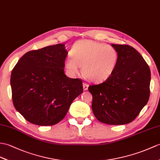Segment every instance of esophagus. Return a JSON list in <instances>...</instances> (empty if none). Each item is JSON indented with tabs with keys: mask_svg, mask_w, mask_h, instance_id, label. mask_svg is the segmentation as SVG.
I'll return each mask as SVG.
<instances>
[{
	"mask_svg": "<svg viewBox=\"0 0 160 160\" xmlns=\"http://www.w3.org/2000/svg\"><path fill=\"white\" fill-rule=\"evenodd\" d=\"M88 88V84L87 83H84L83 84V88L84 91H87Z\"/></svg>",
	"mask_w": 160,
	"mask_h": 160,
	"instance_id": "obj_1",
	"label": "esophagus"
}]
</instances>
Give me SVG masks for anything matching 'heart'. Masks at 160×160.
Listing matches in <instances>:
<instances>
[{"mask_svg": "<svg viewBox=\"0 0 160 160\" xmlns=\"http://www.w3.org/2000/svg\"><path fill=\"white\" fill-rule=\"evenodd\" d=\"M72 58L66 59L67 72L74 76L82 68L84 77L93 82H102L113 73L118 61V52L114 48L95 41H78L70 50Z\"/></svg>", "mask_w": 160, "mask_h": 160, "instance_id": "obj_1", "label": "heart"}]
</instances>
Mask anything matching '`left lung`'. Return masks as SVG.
Listing matches in <instances>:
<instances>
[{"mask_svg":"<svg viewBox=\"0 0 160 160\" xmlns=\"http://www.w3.org/2000/svg\"><path fill=\"white\" fill-rule=\"evenodd\" d=\"M118 52L113 73L103 82L91 85L92 110L100 122L124 125L133 121L149 99L151 71L141 54L129 45L112 44Z\"/></svg>","mask_w":160,"mask_h":160,"instance_id":"8db88e82","label":"left lung"}]
</instances>
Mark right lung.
Masks as SVG:
<instances>
[{
    "mask_svg": "<svg viewBox=\"0 0 160 160\" xmlns=\"http://www.w3.org/2000/svg\"><path fill=\"white\" fill-rule=\"evenodd\" d=\"M64 44L24 54L11 75L15 108L32 124L50 126L62 120L72 102L83 92L82 80L64 72Z\"/></svg>",
    "mask_w": 160,
    "mask_h": 160,
    "instance_id": "right-lung-1",
    "label": "right lung"
}]
</instances>
